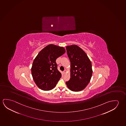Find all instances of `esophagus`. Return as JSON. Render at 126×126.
<instances>
[{"mask_svg": "<svg viewBox=\"0 0 126 126\" xmlns=\"http://www.w3.org/2000/svg\"><path fill=\"white\" fill-rule=\"evenodd\" d=\"M63 72H64V74H66V72H67V71L66 70H64Z\"/></svg>", "mask_w": 126, "mask_h": 126, "instance_id": "34e87169", "label": "esophagus"}]
</instances>
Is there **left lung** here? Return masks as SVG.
Returning <instances> with one entry per match:
<instances>
[{
	"label": "left lung",
	"instance_id": "8db88e82",
	"mask_svg": "<svg viewBox=\"0 0 126 126\" xmlns=\"http://www.w3.org/2000/svg\"><path fill=\"white\" fill-rule=\"evenodd\" d=\"M71 63L70 79L66 85L70 90L79 92L85 89L93 74L91 61L86 54L76 45L66 47Z\"/></svg>",
	"mask_w": 126,
	"mask_h": 126
}]
</instances>
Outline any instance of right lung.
<instances>
[{"instance_id":"add662e5","label":"right lung","mask_w":126,"mask_h":126,"mask_svg":"<svg viewBox=\"0 0 126 126\" xmlns=\"http://www.w3.org/2000/svg\"><path fill=\"white\" fill-rule=\"evenodd\" d=\"M65 52L63 47L50 44L42 49L36 57L31 67V74L40 89L49 91L56 86L62 76L57 69L56 60Z\"/></svg>"}]
</instances>
